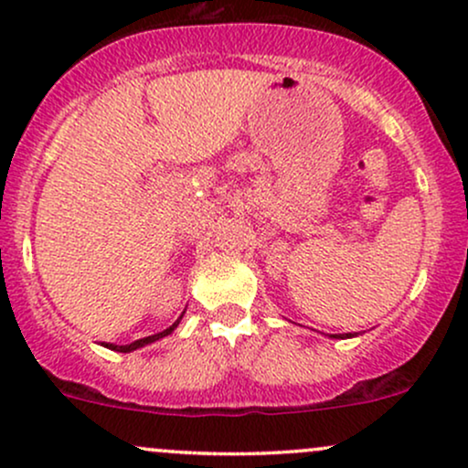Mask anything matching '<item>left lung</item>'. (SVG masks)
Wrapping results in <instances>:
<instances>
[{
    "label": "left lung",
    "instance_id": "obj_1",
    "mask_svg": "<svg viewBox=\"0 0 468 468\" xmlns=\"http://www.w3.org/2000/svg\"><path fill=\"white\" fill-rule=\"evenodd\" d=\"M347 336H352V335H347Z\"/></svg>",
    "mask_w": 468,
    "mask_h": 468
}]
</instances>
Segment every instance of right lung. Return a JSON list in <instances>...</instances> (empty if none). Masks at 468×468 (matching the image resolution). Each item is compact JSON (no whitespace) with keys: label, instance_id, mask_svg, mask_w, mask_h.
<instances>
[{"label":"right lung","instance_id":"add662e5","mask_svg":"<svg viewBox=\"0 0 468 468\" xmlns=\"http://www.w3.org/2000/svg\"><path fill=\"white\" fill-rule=\"evenodd\" d=\"M180 319H182V316H180ZM180 319L176 321L174 325H169V327H166L165 332H158V335H154V336H144V338H138V341L130 343V346H107V347H110V350H116V352H132V350H138V347L147 346V343H154V341H158V338H163V336H166V335H171V332H174V327L180 324Z\"/></svg>","mask_w":468,"mask_h":468}]
</instances>
